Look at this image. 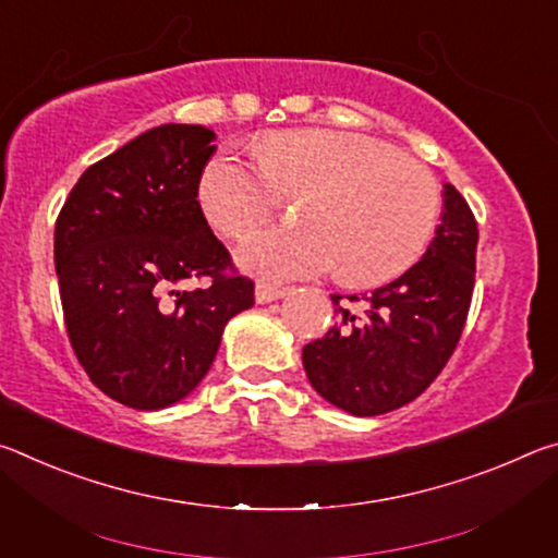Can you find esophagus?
<instances>
[{"label": "esophagus", "mask_w": 558, "mask_h": 558, "mask_svg": "<svg viewBox=\"0 0 558 558\" xmlns=\"http://www.w3.org/2000/svg\"><path fill=\"white\" fill-rule=\"evenodd\" d=\"M288 292H290V288L272 286V282H258V286H256V300L260 302V305H266V302H272V300L286 298Z\"/></svg>", "instance_id": "obj_1"}]
</instances>
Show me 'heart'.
<instances>
[{
    "instance_id": "1",
    "label": "heart",
    "mask_w": 558,
    "mask_h": 558,
    "mask_svg": "<svg viewBox=\"0 0 558 558\" xmlns=\"http://www.w3.org/2000/svg\"><path fill=\"white\" fill-rule=\"evenodd\" d=\"M313 199L302 219L313 231H268L241 245L239 263L263 280L315 278L339 268L352 286H381L423 256L440 216L428 167L379 140L339 130L272 132L258 159L221 149L199 179L206 219L245 239L282 202Z\"/></svg>"
}]
</instances>
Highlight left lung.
Returning <instances> with one entry per match:
<instances>
[{
    "mask_svg": "<svg viewBox=\"0 0 558 558\" xmlns=\"http://www.w3.org/2000/svg\"><path fill=\"white\" fill-rule=\"evenodd\" d=\"M477 221L452 184L442 189L436 239L401 278L362 302L339 305V323L305 344L302 364L315 391L352 415H379L411 403L458 347L475 288Z\"/></svg>",
    "mask_w": 558,
    "mask_h": 558,
    "instance_id": "1",
    "label": "left lung"
}]
</instances>
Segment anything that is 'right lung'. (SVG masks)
<instances>
[{
  "label": "right lung",
  "mask_w": 558,
  "mask_h": 558,
  "mask_svg": "<svg viewBox=\"0 0 558 558\" xmlns=\"http://www.w3.org/2000/svg\"><path fill=\"white\" fill-rule=\"evenodd\" d=\"M209 128L159 125L100 159L56 219L65 329L90 381L122 405L182 401L211 369L226 323L253 307L199 206ZM210 280L186 291V279Z\"/></svg>",
  "instance_id": "add662e5"
}]
</instances>
